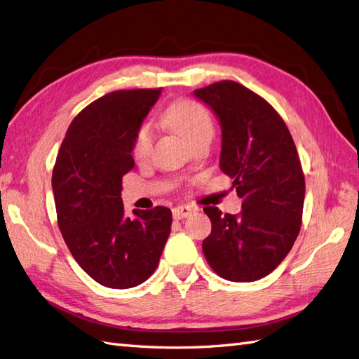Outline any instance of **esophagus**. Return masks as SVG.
Instances as JSON below:
<instances>
[{
  "label": "esophagus",
  "instance_id": "1",
  "mask_svg": "<svg viewBox=\"0 0 359 359\" xmlns=\"http://www.w3.org/2000/svg\"><path fill=\"white\" fill-rule=\"evenodd\" d=\"M192 212H194V208L192 206H187V205H180L177 208L172 209V217L176 219H180V218H185L188 215H191Z\"/></svg>",
  "mask_w": 359,
  "mask_h": 359
}]
</instances>
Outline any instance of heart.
Returning a JSON list of instances; mask_svg holds the SVG:
<instances>
[{"instance_id": "1", "label": "heart", "mask_w": 359, "mask_h": 359, "mask_svg": "<svg viewBox=\"0 0 359 359\" xmlns=\"http://www.w3.org/2000/svg\"><path fill=\"white\" fill-rule=\"evenodd\" d=\"M163 121L171 128L192 141L201 133L212 132V119L208 109L196 100H177L163 112ZM154 141V128L150 123H144L136 130L132 154L135 159H144L150 154Z\"/></svg>"}]
</instances>
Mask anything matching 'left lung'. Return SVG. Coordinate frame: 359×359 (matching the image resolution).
<instances>
[{
	"label": "left lung",
	"instance_id": "left-lung-1",
	"mask_svg": "<svg viewBox=\"0 0 359 359\" xmlns=\"http://www.w3.org/2000/svg\"><path fill=\"white\" fill-rule=\"evenodd\" d=\"M222 127L219 168L243 198L238 215L203 210L212 231L208 264L232 282L265 278L285 259L300 232L305 176L287 124L258 94L232 80L196 89Z\"/></svg>",
	"mask_w": 359,
	"mask_h": 359
}]
</instances>
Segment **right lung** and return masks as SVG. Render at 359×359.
<instances>
[{
    "mask_svg": "<svg viewBox=\"0 0 359 359\" xmlns=\"http://www.w3.org/2000/svg\"><path fill=\"white\" fill-rule=\"evenodd\" d=\"M161 89L115 90L71 123L53 170L57 223L71 255L92 279L126 290L159 264L172 215L168 208L124 214L121 180L135 167L132 145Z\"/></svg>",
    "mask_w": 359,
    "mask_h": 359,
    "instance_id": "obj_1",
    "label": "right lung"
}]
</instances>
